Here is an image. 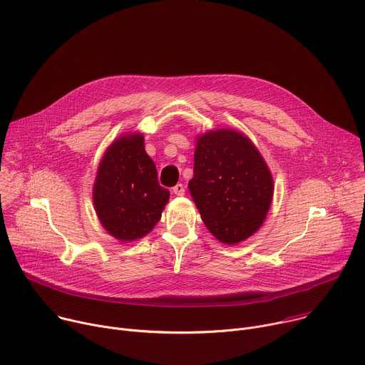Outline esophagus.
<instances>
[{"instance_id": "esophagus-1", "label": "esophagus", "mask_w": 365, "mask_h": 365, "mask_svg": "<svg viewBox=\"0 0 365 365\" xmlns=\"http://www.w3.org/2000/svg\"><path fill=\"white\" fill-rule=\"evenodd\" d=\"M173 193H175V195H178V196H182V195H185V185H182V183H178V185L173 187Z\"/></svg>"}]
</instances>
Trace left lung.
Returning <instances> with one entry per match:
<instances>
[{
    "label": "left lung",
    "mask_w": 365,
    "mask_h": 365,
    "mask_svg": "<svg viewBox=\"0 0 365 365\" xmlns=\"http://www.w3.org/2000/svg\"><path fill=\"white\" fill-rule=\"evenodd\" d=\"M273 178L244 134L221 128L196 138L189 192L206 228L224 244L251 237L266 220Z\"/></svg>",
    "instance_id": "1"
}]
</instances>
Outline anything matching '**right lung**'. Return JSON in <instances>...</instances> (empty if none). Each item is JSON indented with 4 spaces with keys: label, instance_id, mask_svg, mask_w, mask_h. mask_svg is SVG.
I'll return each mask as SVG.
<instances>
[{
    "label": "right lung",
    "instance_id": "add662e5",
    "mask_svg": "<svg viewBox=\"0 0 365 365\" xmlns=\"http://www.w3.org/2000/svg\"><path fill=\"white\" fill-rule=\"evenodd\" d=\"M92 196L99 222L120 241L140 240L160 221L170 193L159 185L143 134H124L107 148Z\"/></svg>",
    "mask_w": 365,
    "mask_h": 365
}]
</instances>
